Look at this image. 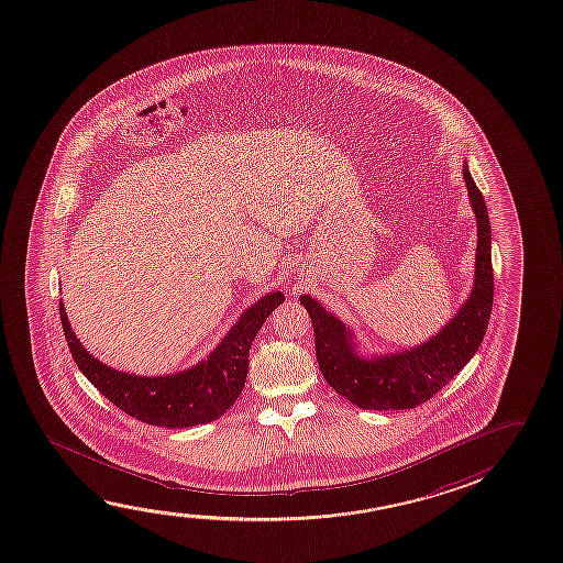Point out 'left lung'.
<instances>
[{
  "label": "left lung",
  "mask_w": 563,
  "mask_h": 563,
  "mask_svg": "<svg viewBox=\"0 0 563 563\" xmlns=\"http://www.w3.org/2000/svg\"><path fill=\"white\" fill-rule=\"evenodd\" d=\"M467 197L477 222L476 278L470 298L456 316L421 345L391 355H358L351 329L329 313L312 296L300 303L312 318L316 356L321 374L339 396L363 409H411L439 394L476 355L494 306L492 225L484 195L464 162Z\"/></svg>",
  "instance_id": "left-lung-1"
}]
</instances>
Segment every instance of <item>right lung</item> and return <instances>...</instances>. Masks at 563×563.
I'll use <instances>...</instances> for the list:
<instances>
[{
    "instance_id": "obj_1",
    "label": "right lung",
    "mask_w": 563,
    "mask_h": 563,
    "mask_svg": "<svg viewBox=\"0 0 563 563\" xmlns=\"http://www.w3.org/2000/svg\"><path fill=\"white\" fill-rule=\"evenodd\" d=\"M283 302L285 295L278 290L263 296L242 313L205 361L169 376H136L104 366L81 346L62 302L60 320L79 371L104 398L142 423L181 429L210 423L234 406L247 378L251 343L271 312Z\"/></svg>"
}]
</instances>
